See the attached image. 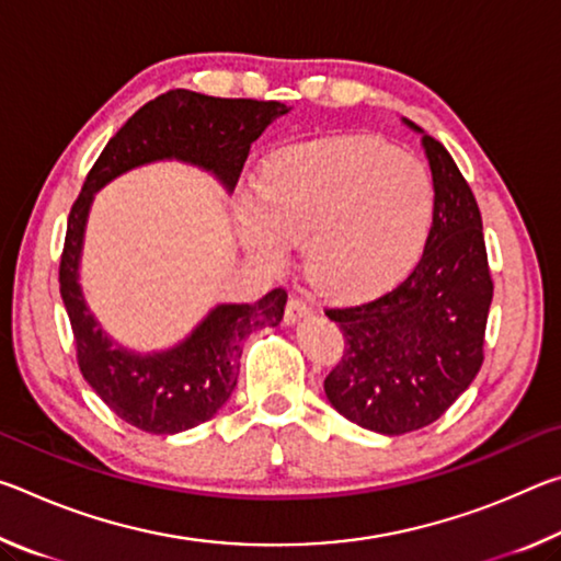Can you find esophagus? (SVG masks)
I'll list each match as a JSON object with an SVG mask.
<instances>
[{"instance_id": "esophagus-1", "label": "esophagus", "mask_w": 561, "mask_h": 561, "mask_svg": "<svg viewBox=\"0 0 561 561\" xmlns=\"http://www.w3.org/2000/svg\"><path fill=\"white\" fill-rule=\"evenodd\" d=\"M309 314H311V304L307 299L291 297L287 301V321H289V324H294V321H299V319L309 317Z\"/></svg>"}]
</instances>
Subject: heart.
Returning <instances> with one entry per match:
<instances>
[{
	"label": "heart",
	"instance_id": "1",
	"mask_svg": "<svg viewBox=\"0 0 561 561\" xmlns=\"http://www.w3.org/2000/svg\"><path fill=\"white\" fill-rule=\"evenodd\" d=\"M433 183L415 158L376 138H329L279 153L264 170L257 207L242 213V240L279 264L287 242H307L317 287L341 297L381 291L421 252Z\"/></svg>",
	"mask_w": 561,
	"mask_h": 561
}]
</instances>
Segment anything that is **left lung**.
<instances>
[{
    "mask_svg": "<svg viewBox=\"0 0 561 561\" xmlns=\"http://www.w3.org/2000/svg\"><path fill=\"white\" fill-rule=\"evenodd\" d=\"M423 146L435 190L423 257L393 289L324 309L344 334L324 381L329 403L383 435L438 421L485 360L492 274L480 207L440 140L423 136Z\"/></svg>",
    "mask_w": 561,
    "mask_h": 561,
    "instance_id": "obj_1",
    "label": "left lung"
}]
</instances>
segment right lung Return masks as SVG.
Returning <instances> with one entry per match:
<instances>
[{
  "mask_svg": "<svg viewBox=\"0 0 561 561\" xmlns=\"http://www.w3.org/2000/svg\"><path fill=\"white\" fill-rule=\"evenodd\" d=\"M282 113H287V106L279 101L168 91L123 123L101 150L71 205L59 289L71 321L76 360L101 401L133 428L173 435L195 428L220 411L240 376L244 336L254 329L279 324L287 291L272 289L254 304H220L187 341L165 354H128L103 334L76 282L93 193L126 170L163 158L213 170L227 190H234L250 146Z\"/></svg>",
  "mask_w": 561,
  "mask_h": 561,
  "instance_id": "1",
  "label": "right lung"
}]
</instances>
